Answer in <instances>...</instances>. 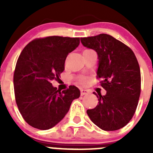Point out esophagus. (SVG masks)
<instances>
[{
    "instance_id": "obj_1",
    "label": "esophagus",
    "mask_w": 153,
    "mask_h": 153,
    "mask_svg": "<svg viewBox=\"0 0 153 153\" xmlns=\"http://www.w3.org/2000/svg\"><path fill=\"white\" fill-rule=\"evenodd\" d=\"M89 92L88 90H80V94L81 96H84V95H86V94H88Z\"/></svg>"
}]
</instances>
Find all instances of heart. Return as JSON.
Returning a JSON list of instances; mask_svg holds the SVG:
<instances>
[{
  "label": "heart",
  "instance_id": "b5f03b06",
  "mask_svg": "<svg viewBox=\"0 0 153 153\" xmlns=\"http://www.w3.org/2000/svg\"><path fill=\"white\" fill-rule=\"evenodd\" d=\"M87 81H88L87 78H86V77L80 78V82L82 83H87Z\"/></svg>",
  "mask_w": 153,
  "mask_h": 153
}]
</instances>
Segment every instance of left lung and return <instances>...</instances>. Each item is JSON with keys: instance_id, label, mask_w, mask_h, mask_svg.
I'll use <instances>...</instances> for the list:
<instances>
[{"instance_id": "left-lung-1", "label": "left lung", "mask_w": 153, "mask_h": 153, "mask_svg": "<svg viewBox=\"0 0 153 153\" xmlns=\"http://www.w3.org/2000/svg\"><path fill=\"white\" fill-rule=\"evenodd\" d=\"M84 47L98 55L97 78L106 95H97L98 105L86 113L93 123L105 131L125 126L132 118L141 91L140 68L129 47L106 33L80 38Z\"/></svg>"}]
</instances>
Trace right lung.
<instances>
[{
  "label": "right lung",
  "mask_w": 153,
  "mask_h": 153,
  "mask_svg": "<svg viewBox=\"0 0 153 153\" xmlns=\"http://www.w3.org/2000/svg\"><path fill=\"white\" fill-rule=\"evenodd\" d=\"M79 44V37L47 36L31 41L19 56L13 74L15 100L31 126L41 130L53 128L80 96L76 86L60 92L51 83L60 77L67 55Z\"/></svg>",
  "instance_id": "add662e5"
}]
</instances>
